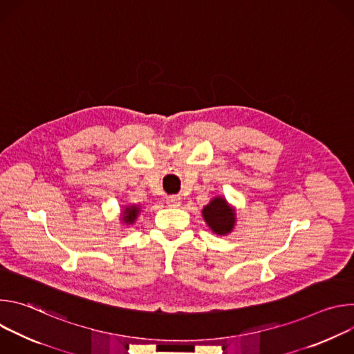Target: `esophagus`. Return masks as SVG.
Returning <instances> with one entry per match:
<instances>
[{
  "mask_svg": "<svg viewBox=\"0 0 354 354\" xmlns=\"http://www.w3.org/2000/svg\"><path fill=\"white\" fill-rule=\"evenodd\" d=\"M182 203V198L179 196H168L167 197V205L169 207H178Z\"/></svg>",
  "mask_w": 354,
  "mask_h": 354,
  "instance_id": "esophagus-1",
  "label": "esophagus"
}]
</instances>
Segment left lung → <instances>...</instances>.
Masks as SVG:
<instances>
[{
  "label": "left lung",
  "instance_id": "obj_1",
  "mask_svg": "<svg viewBox=\"0 0 354 354\" xmlns=\"http://www.w3.org/2000/svg\"><path fill=\"white\" fill-rule=\"evenodd\" d=\"M201 216L212 232L221 236L231 234L236 224V210L223 196L213 197L201 210Z\"/></svg>",
  "mask_w": 354,
  "mask_h": 354
}]
</instances>
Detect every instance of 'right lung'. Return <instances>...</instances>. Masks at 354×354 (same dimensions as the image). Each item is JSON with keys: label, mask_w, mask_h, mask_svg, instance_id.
Segmentation results:
<instances>
[{"label": "right lung", "mask_w": 354, "mask_h": 354, "mask_svg": "<svg viewBox=\"0 0 354 354\" xmlns=\"http://www.w3.org/2000/svg\"><path fill=\"white\" fill-rule=\"evenodd\" d=\"M141 213L140 205H126L120 212V221L123 225H131L136 223L138 214Z\"/></svg>", "instance_id": "right-lung-1"}]
</instances>
